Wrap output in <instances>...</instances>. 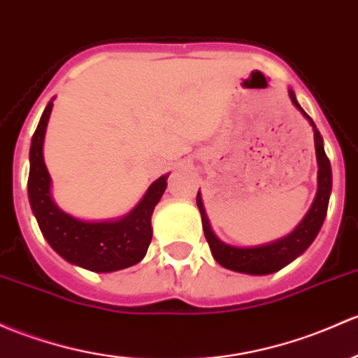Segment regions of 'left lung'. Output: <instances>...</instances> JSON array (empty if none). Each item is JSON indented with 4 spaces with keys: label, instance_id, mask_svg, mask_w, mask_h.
I'll use <instances>...</instances> for the list:
<instances>
[{
    "label": "left lung",
    "instance_id": "1",
    "mask_svg": "<svg viewBox=\"0 0 358 358\" xmlns=\"http://www.w3.org/2000/svg\"><path fill=\"white\" fill-rule=\"evenodd\" d=\"M289 99H292V103L302 111V115L306 116L308 123L312 125V129H314L315 156H317V164H319L317 195H315L314 204H312V208L307 213V216L303 217L302 223L296 227L295 231L289 233L288 236H285V238L278 240V242L268 243V245H262V247L240 248V247H231L228 245V243H223L221 240H217V236L214 235L213 229H210L208 216H206L201 194L197 192V208L201 210L202 229H204L206 240H208L210 252H213V257L227 269L238 271V273H247V274L276 273V271H280L281 268H285V266L289 264L293 259L299 257L303 250H307V247L314 242L319 229H321L322 223H324V217H326V213H328V204H329L331 183H333V176H331V163L328 156H326L324 148H322L321 134H319V130L315 129L310 116H308L307 113L300 108V104L296 103L293 90H289Z\"/></svg>",
    "mask_w": 358,
    "mask_h": 358
}]
</instances>
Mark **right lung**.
Masks as SVG:
<instances>
[{"instance_id":"right-lung-1","label":"right lung","mask_w":358,"mask_h":358,"mask_svg":"<svg viewBox=\"0 0 358 358\" xmlns=\"http://www.w3.org/2000/svg\"><path fill=\"white\" fill-rule=\"evenodd\" d=\"M52 103H48L30 144L29 201L48 243L65 261L94 273H111L130 268L144 259L150 240V216L166 190V176L149 187L144 199L129 216L118 221L89 223L63 213L51 199V178L43 157L44 134Z\"/></svg>"}]
</instances>
